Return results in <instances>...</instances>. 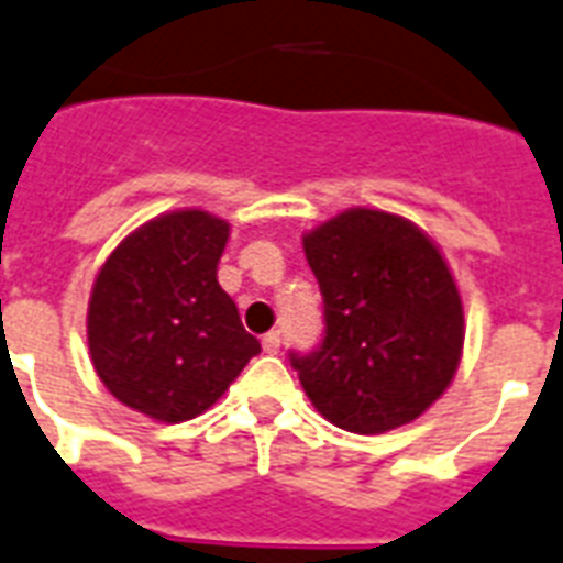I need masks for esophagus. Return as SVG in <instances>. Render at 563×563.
Masks as SVG:
<instances>
[{
	"instance_id": "1",
	"label": "esophagus",
	"mask_w": 563,
	"mask_h": 563,
	"mask_svg": "<svg viewBox=\"0 0 563 563\" xmlns=\"http://www.w3.org/2000/svg\"><path fill=\"white\" fill-rule=\"evenodd\" d=\"M261 346H264V352H269V355H276V352L282 350V334H278V331H269V334H264Z\"/></svg>"
}]
</instances>
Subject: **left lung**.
<instances>
[{"label":"left lung","mask_w":563,"mask_h":563,"mask_svg":"<svg viewBox=\"0 0 563 563\" xmlns=\"http://www.w3.org/2000/svg\"><path fill=\"white\" fill-rule=\"evenodd\" d=\"M322 294V341L290 350L313 408L355 434L417 420L449 387L464 308L438 246L413 222L369 208L305 234Z\"/></svg>","instance_id":"8db88e82"}]
</instances>
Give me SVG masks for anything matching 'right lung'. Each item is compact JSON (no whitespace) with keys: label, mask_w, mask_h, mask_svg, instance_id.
Here are the masks:
<instances>
[{"label":"right lung","mask_w":563,"mask_h":563,"mask_svg":"<svg viewBox=\"0 0 563 563\" xmlns=\"http://www.w3.org/2000/svg\"><path fill=\"white\" fill-rule=\"evenodd\" d=\"M229 222L164 213L104 261L87 311L90 358L104 387L164 422L211 408L261 352L217 282Z\"/></svg>","instance_id":"add662e5"}]
</instances>
